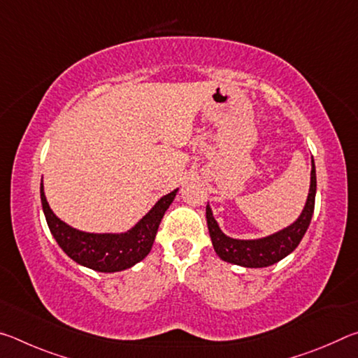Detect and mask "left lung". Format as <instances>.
<instances>
[{"mask_svg":"<svg viewBox=\"0 0 358 358\" xmlns=\"http://www.w3.org/2000/svg\"><path fill=\"white\" fill-rule=\"evenodd\" d=\"M316 166L311 157L310 191H308L306 203L301 213L289 226L260 238L229 237L222 232L220 222L216 221L213 210L210 207V202H207V226L217 256L224 262L245 266V268H264V266H270L287 257L299 246L311 222L314 201H316Z\"/></svg>","mask_w":358,"mask_h":358,"instance_id":"1","label":"left lung"}]
</instances>
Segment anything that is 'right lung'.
I'll return each instance as SVG.
<instances>
[{"label":"right lung","instance_id":"1","mask_svg":"<svg viewBox=\"0 0 358 358\" xmlns=\"http://www.w3.org/2000/svg\"><path fill=\"white\" fill-rule=\"evenodd\" d=\"M178 187L162 196L142 220L126 232H85L69 226L53 213L47 202L41 180V202L48 229L59 248L78 265L101 273H115L131 268L148 256L162 216L171 207Z\"/></svg>","mask_w":358,"mask_h":358}]
</instances>
